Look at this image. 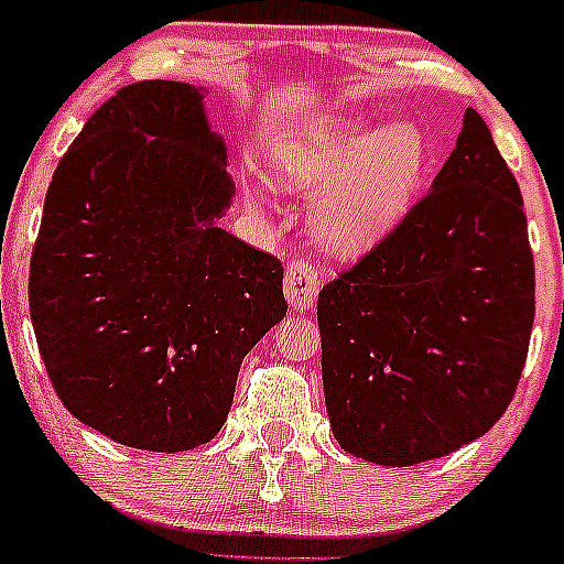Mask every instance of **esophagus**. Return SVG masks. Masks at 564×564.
<instances>
[{"label":"esophagus","instance_id":"obj_1","mask_svg":"<svg viewBox=\"0 0 564 564\" xmlns=\"http://www.w3.org/2000/svg\"><path fill=\"white\" fill-rule=\"evenodd\" d=\"M317 290H321V276L310 260H293L284 274V295H288L290 310L310 312L315 306Z\"/></svg>","mask_w":564,"mask_h":564}]
</instances>
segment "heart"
Returning a JSON list of instances; mask_svg holds the SVG:
<instances>
[{
	"label": "heart",
	"instance_id": "obj_1",
	"mask_svg": "<svg viewBox=\"0 0 564 564\" xmlns=\"http://www.w3.org/2000/svg\"><path fill=\"white\" fill-rule=\"evenodd\" d=\"M429 165L415 121L367 124L350 116L304 121L274 156L276 184L317 195L312 228L325 249L364 254L410 212Z\"/></svg>",
	"mask_w": 564,
	"mask_h": 564
}]
</instances>
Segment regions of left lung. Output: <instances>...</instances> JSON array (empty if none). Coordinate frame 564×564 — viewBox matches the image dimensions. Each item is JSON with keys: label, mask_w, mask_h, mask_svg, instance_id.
Listing matches in <instances>:
<instances>
[{"label": "left lung", "mask_w": 564, "mask_h": 564, "mask_svg": "<svg viewBox=\"0 0 564 564\" xmlns=\"http://www.w3.org/2000/svg\"><path fill=\"white\" fill-rule=\"evenodd\" d=\"M535 321L521 189L478 110L408 217L317 299L323 391L347 454L410 467L484 437Z\"/></svg>", "instance_id": "8db88e82"}]
</instances>
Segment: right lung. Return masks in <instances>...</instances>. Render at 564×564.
<instances>
[{
  "label": "right lung",
  "mask_w": 564,
  "mask_h": 564,
  "mask_svg": "<svg viewBox=\"0 0 564 564\" xmlns=\"http://www.w3.org/2000/svg\"><path fill=\"white\" fill-rule=\"evenodd\" d=\"M203 97L141 80L102 102L54 171L29 265L56 397L154 454L214 440L243 356L288 312L280 260L217 225L236 187Z\"/></svg>",
  "instance_id": "1"
}]
</instances>
